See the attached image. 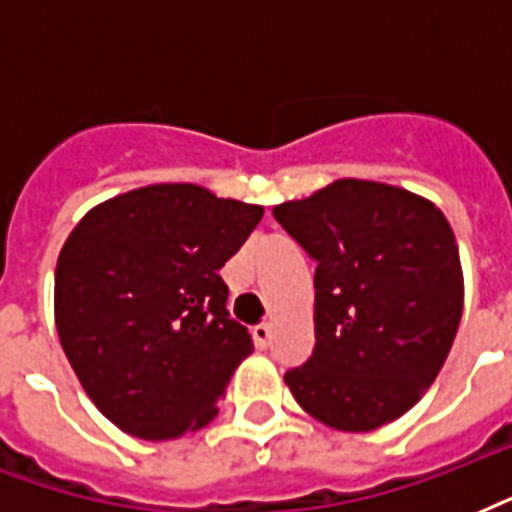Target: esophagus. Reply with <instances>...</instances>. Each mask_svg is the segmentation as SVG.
Instances as JSON below:
<instances>
[{
	"label": "esophagus",
	"instance_id": "esophagus-1",
	"mask_svg": "<svg viewBox=\"0 0 512 512\" xmlns=\"http://www.w3.org/2000/svg\"><path fill=\"white\" fill-rule=\"evenodd\" d=\"M252 337H255L257 348H268V345H271V337H273L271 324H268V321H263V324H257V327L252 329Z\"/></svg>",
	"mask_w": 512,
	"mask_h": 512
}]
</instances>
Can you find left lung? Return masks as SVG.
<instances>
[{"label":"left lung","instance_id":"1","mask_svg":"<svg viewBox=\"0 0 512 512\" xmlns=\"http://www.w3.org/2000/svg\"><path fill=\"white\" fill-rule=\"evenodd\" d=\"M273 215L316 260V348L284 374L305 412L369 433L412 409L444 366L465 279L454 231L425 196L342 177Z\"/></svg>","mask_w":512,"mask_h":512}]
</instances>
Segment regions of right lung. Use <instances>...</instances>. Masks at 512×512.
Here are the masks:
<instances>
[{
    "mask_svg": "<svg viewBox=\"0 0 512 512\" xmlns=\"http://www.w3.org/2000/svg\"><path fill=\"white\" fill-rule=\"evenodd\" d=\"M260 220V204L154 183L100 201L68 233L55 327L84 393L116 428L175 441L215 420L255 350L217 271Z\"/></svg>",
    "mask_w": 512,
    "mask_h": 512,
    "instance_id": "add662e5",
    "label": "right lung"
}]
</instances>
